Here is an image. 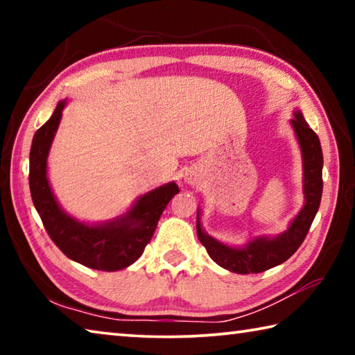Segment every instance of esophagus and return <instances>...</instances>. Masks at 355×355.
Returning <instances> with one entry per match:
<instances>
[{
	"instance_id": "34e87169",
	"label": "esophagus",
	"mask_w": 355,
	"mask_h": 355,
	"mask_svg": "<svg viewBox=\"0 0 355 355\" xmlns=\"http://www.w3.org/2000/svg\"><path fill=\"white\" fill-rule=\"evenodd\" d=\"M186 183L188 184H191V186H194L197 182H196V177H192V175H188L186 177Z\"/></svg>"
}]
</instances>
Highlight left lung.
<instances>
[{
    "label": "left lung",
    "instance_id": "1",
    "mask_svg": "<svg viewBox=\"0 0 355 355\" xmlns=\"http://www.w3.org/2000/svg\"><path fill=\"white\" fill-rule=\"evenodd\" d=\"M290 123L299 142L300 153H302L305 203L285 232L277 236L252 238L243 248L227 245L203 230L200 209H197V236L205 245L211 260L227 271L258 274L286 261L304 243L311 222L320 209L322 196V150L320 137L309 127L299 110L294 111V119L290 120Z\"/></svg>",
    "mask_w": 355,
    "mask_h": 355
}]
</instances>
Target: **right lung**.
Instances as JSON below:
<instances>
[{"label":"right lung","instance_id":"right-lung-1","mask_svg":"<svg viewBox=\"0 0 355 355\" xmlns=\"http://www.w3.org/2000/svg\"><path fill=\"white\" fill-rule=\"evenodd\" d=\"M67 100L59 101L53 116L35 131L29 152V189L45 230L70 260L98 271H120L142 255L167 203L178 194L175 182L166 183L137 199L122 216L87 224L65 213L46 177L48 153Z\"/></svg>","mask_w":355,"mask_h":355}]
</instances>
